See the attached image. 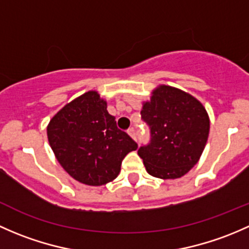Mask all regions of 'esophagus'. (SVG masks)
<instances>
[{
    "label": "esophagus",
    "mask_w": 249,
    "mask_h": 249,
    "mask_svg": "<svg viewBox=\"0 0 249 249\" xmlns=\"http://www.w3.org/2000/svg\"><path fill=\"white\" fill-rule=\"evenodd\" d=\"M128 134H129L133 139L137 140V130H135L134 128H129V129H128Z\"/></svg>",
    "instance_id": "34e87169"
}]
</instances>
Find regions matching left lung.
Instances as JSON below:
<instances>
[{"mask_svg": "<svg viewBox=\"0 0 249 249\" xmlns=\"http://www.w3.org/2000/svg\"><path fill=\"white\" fill-rule=\"evenodd\" d=\"M142 119L150 127L151 140L138 155L150 175L178 178L198 163L210 132L209 115L198 99L160 85L142 104Z\"/></svg>", "mask_w": 249, "mask_h": 249, "instance_id": "8db88e82", "label": "left lung"}]
</instances>
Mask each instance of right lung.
Returning <instances> with one entry per match:
<instances>
[{"label": "right lung", "instance_id": "1", "mask_svg": "<svg viewBox=\"0 0 249 249\" xmlns=\"http://www.w3.org/2000/svg\"><path fill=\"white\" fill-rule=\"evenodd\" d=\"M48 140L56 160L74 178L89 186L115 180L121 163L138 143L117 128L107 102L89 91L66 104L49 122Z\"/></svg>", "mask_w": 249, "mask_h": 249}]
</instances>
